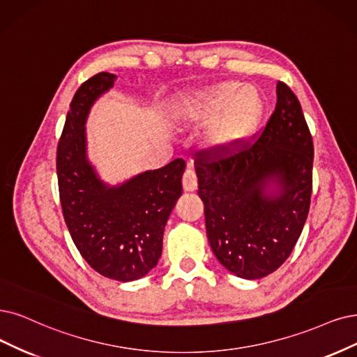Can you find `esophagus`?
Returning <instances> with one entry per match:
<instances>
[{
    "instance_id": "obj_1",
    "label": "esophagus",
    "mask_w": 357,
    "mask_h": 357,
    "mask_svg": "<svg viewBox=\"0 0 357 357\" xmlns=\"http://www.w3.org/2000/svg\"><path fill=\"white\" fill-rule=\"evenodd\" d=\"M182 185L185 191H195L197 185H199V181H197L195 170L192 167H188L185 172H183L182 176Z\"/></svg>"
}]
</instances>
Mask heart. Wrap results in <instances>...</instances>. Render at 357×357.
<instances>
[{"label": "heart", "instance_id": "1", "mask_svg": "<svg viewBox=\"0 0 357 357\" xmlns=\"http://www.w3.org/2000/svg\"><path fill=\"white\" fill-rule=\"evenodd\" d=\"M266 110V100L255 85L236 81L210 86L190 101L188 112L197 122L218 119L208 134V142L218 150L240 147L259 128Z\"/></svg>", "mask_w": 357, "mask_h": 357}]
</instances>
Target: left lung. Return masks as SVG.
Masks as SVG:
<instances>
[{
    "instance_id": "left-lung-1",
    "label": "left lung",
    "mask_w": 357,
    "mask_h": 357,
    "mask_svg": "<svg viewBox=\"0 0 357 357\" xmlns=\"http://www.w3.org/2000/svg\"><path fill=\"white\" fill-rule=\"evenodd\" d=\"M275 110L257 134L232 150L195 153L207 238L240 278L259 280L293 253L312 197L313 139L294 92L276 84ZM269 181L279 187L266 192Z\"/></svg>"
}]
</instances>
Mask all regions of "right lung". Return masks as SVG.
I'll list each match as a JSON object with an SVG mask.
<instances>
[{
    "label": "right lung",
    "instance_id": "add662e5",
    "mask_svg": "<svg viewBox=\"0 0 357 357\" xmlns=\"http://www.w3.org/2000/svg\"><path fill=\"white\" fill-rule=\"evenodd\" d=\"M116 75L85 81L70 102L57 145V179L64 222L79 253L105 278L134 281L162 256L163 232L182 194L185 160L144 172L119 187L102 183L86 160L85 121L91 105L110 89Z\"/></svg>",
    "mask_w": 357,
    "mask_h": 357
}]
</instances>
